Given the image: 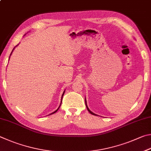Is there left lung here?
Wrapping results in <instances>:
<instances>
[{"instance_id": "left-lung-1", "label": "left lung", "mask_w": 151, "mask_h": 151, "mask_svg": "<svg viewBox=\"0 0 151 151\" xmlns=\"http://www.w3.org/2000/svg\"><path fill=\"white\" fill-rule=\"evenodd\" d=\"M85 101H86L85 102H86V107H87V109H88V111H89V113H91V114H92V115H96V114H94V113H93V112H91V111L89 109V108H88V105H87V103H86V99H85Z\"/></svg>"}]
</instances>
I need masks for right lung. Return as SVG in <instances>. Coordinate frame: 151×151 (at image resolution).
Returning a JSON list of instances; mask_svg holds the SVG:
<instances>
[{
	"label": "right lung",
	"instance_id": "obj_1",
	"mask_svg": "<svg viewBox=\"0 0 151 151\" xmlns=\"http://www.w3.org/2000/svg\"><path fill=\"white\" fill-rule=\"evenodd\" d=\"M14 49H13V50H14ZM13 50H12V51H13ZM12 52H11V54H12ZM11 54H10V55H11ZM64 93H65V91H63V94H62V97H63V94H64ZM61 104H62V103H61ZM60 107H58V109H57V110H55V111L54 112H53L52 113H51V114H50V115H52V114H54V113H55V112H57V111L58 110V109H59V108H60Z\"/></svg>",
	"mask_w": 151,
	"mask_h": 151
}]
</instances>
